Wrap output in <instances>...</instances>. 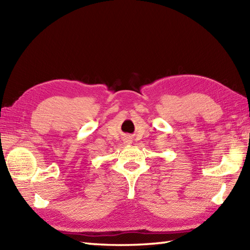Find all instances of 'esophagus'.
Segmentation results:
<instances>
[{"mask_svg":"<svg viewBox=\"0 0 250 250\" xmlns=\"http://www.w3.org/2000/svg\"><path fill=\"white\" fill-rule=\"evenodd\" d=\"M130 142H131V141H128V140H126V141H125V143H129V144H130Z\"/></svg>","mask_w":250,"mask_h":250,"instance_id":"obj_1","label":"esophagus"}]
</instances>
